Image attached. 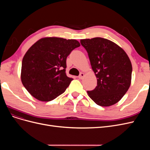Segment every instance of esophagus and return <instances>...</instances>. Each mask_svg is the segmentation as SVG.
I'll return each instance as SVG.
<instances>
[{
	"label": "esophagus",
	"instance_id": "34e87169",
	"mask_svg": "<svg viewBox=\"0 0 150 150\" xmlns=\"http://www.w3.org/2000/svg\"><path fill=\"white\" fill-rule=\"evenodd\" d=\"M84 74L83 73V72H81V73H80L79 76H78V78H79V79H83L84 78Z\"/></svg>",
	"mask_w": 150,
	"mask_h": 150
}]
</instances>
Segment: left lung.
<instances>
[{
	"instance_id": "8db88e82",
	"label": "left lung",
	"mask_w": 150,
	"mask_h": 150,
	"mask_svg": "<svg viewBox=\"0 0 150 150\" xmlns=\"http://www.w3.org/2000/svg\"><path fill=\"white\" fill-rule=\"evenodd\" d=\"M88 54L97 78L94 89L87 91L92 100L101 106L118 102L128 90L132 65L125 51L111 40L101 38L81 39Z\"/></svg>"
}]
</instances>
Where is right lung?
I'll return each instance as SVG.
<instances>
[{
    "label": "right lung",
    "instance_id": "obj_1",
    "mask_svg": "<svg viewBox=\"0 0 150 150\" xmlns=\"http://www.w3.org/2000/svg\"><path fill=\"white\" fill-rule=\"evenodd\" d=\"M79 46L75 39L53 37L40 39L29 49L22 59L21 77L32 96L50 101L65 91L73 79L66 76V59Z\"/></svg>",
    "mask_w": 150,
    "mask_h": 150
}]
</instances>
